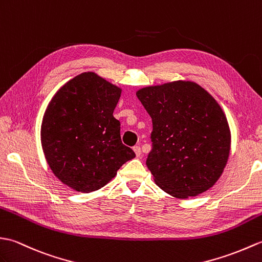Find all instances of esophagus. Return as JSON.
I'll return each mask as SVG.
<instances>
[{
	"label": "esophagus",
	"instance_id": "34e87169",
	"mask_svg": "<svg viewBox=\"0 0 262 262\" xmlns=\"http://www.w3.org/2000/svg\"><path fill=\"white\" fill-rule=\"evenodd\" d=\"M133 151H135V152H136L137 157H140V156H141V148L139 147V146L133 147Z\"/></svg>",
	"mask_w": 262,
	"mask_h": 262
}]
</instances>
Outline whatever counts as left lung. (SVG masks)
Masks as SVG:
<instances>
[{"label": "left lung", "instance_id": "1", "mask_svg": "<svg viewBox=\"0 0 262 262\" xmlns=\"http://www.w3.org/2000/svg\"><path fill=\"white\" fill-rule=\"evenodd\" d=\"M137 96L152 119L147 167L155 183L177 199L210 189L229 159L231 132L214 97L189 80L139 90Z\"/></svg>", "mask_w": 262, "mask_h": 262}]
</instances>
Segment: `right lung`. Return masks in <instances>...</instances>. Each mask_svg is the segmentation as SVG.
I'll return each instance as SVG.
<instances>
[{"instance_id":"right-lung-1","label":"right lung","mask_w":262,"mask_h":262,"mask_svg":"<svg viewBox=\"0 0 262 262\" xmlns=\"http://www.w3.org/2000/svg\"><path fill=\"white\" fill-rule=\"evenodd\" d=\"M122 90L97 74L77 75L49 102L41 123L42 150L50 169L74 190L105 186L136 154L121 141L113 116Z\"/></svg>"}]
</instances>
